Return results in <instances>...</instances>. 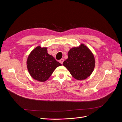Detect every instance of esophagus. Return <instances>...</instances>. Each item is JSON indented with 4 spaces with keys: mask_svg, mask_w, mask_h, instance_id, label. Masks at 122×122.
Returning a JSON list of instances; mask_svg holds the SVG:
<instances>
[{
    "mask_svg": "<svg viewBox=\"0 0 122 122\" xmlns=\"http://www.w3.org/2000/svg\"><path fill=\"white\" fill-rule=\"evenodd\" d=\"M60 62L61 64H62V63H63V62H64V59L63 58H61V60H60Z\"/></svg>",
    "mask_w": 122,
    "mask_h": 122,
    "instance_id": "esophagus-1",
    "label": "esophagus"
}]
</instances>
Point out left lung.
I'll use <instances>...</instances> for the list:
<instances>
[{"label":"left lung","instance_id":"8db88e82","mask_svg":"<svg viewBox=\"0 0 122 122\" xmlns=\"http://www.w3.org/2000/svg\"><path fill=\"white\" fill-rule=\"evenodd\" d=\"M68 55L63 65L74 78L83 80L91 75L95 68V60L93 53L86 45L81 44L70 49Z\"/></svg>","mask_w":122,"mask_h":122}]
</instances>
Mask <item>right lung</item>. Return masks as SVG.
Returning <instances> with one entry per match:
<instances>
[{
  "label": "right lung",
  "instance_id": "obj_1",
  "mask_svg": "<svg viewBox=\"0 0 122 122\" xmlns=\"http://www.w3.org/2000/svg\"><path fill=\"white\" fill-rule=\"evenodd\" d=\"M28 71L33 78L44 82L54 70L61 64L47 52V48L36 47L28 55L26 62Z\"/></svg>",
  "mask_w": 122,
  "mask_h": 122
}]
</instances>
